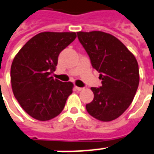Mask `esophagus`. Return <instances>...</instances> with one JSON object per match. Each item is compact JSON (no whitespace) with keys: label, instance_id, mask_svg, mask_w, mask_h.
<instances>
[{"label":"esophagus","instance_id":"34e87169","mask_svg":"<svg viewBox=\"0 0 154 154\" xmlns=\"http://www.w3.org/2000/svg\"><path fill=\"white\" fill-rule=\"evenodd\" d=\"M75 88L77 89V91H82L83 89V88H79V87H75Z\"/></svg>","mask_w":154,"mask_h":154}]
</instances>
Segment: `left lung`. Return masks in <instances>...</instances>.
Returning a JSON list of instances; mask_svg holds the SVG:
<instances>
[{
	"instance_id": "obj_1",
	"label": "left lung",
	"mask_w": 154,
	"mask_h": 154,
	"mask_svg": "<svg viewBox=\"0 0 154 154\" xmlns=\"http://www.w3.org/2000/svg\"><path fill=\"white\" fill-rule=\"evenodd\" d=\"M77 34L102 80L100 88H91L94 98L86 109L100 121L114 120L127 110L136 94L139 84L137 60L111 34L96 31Z\"/></svg>"
}]
</instances>
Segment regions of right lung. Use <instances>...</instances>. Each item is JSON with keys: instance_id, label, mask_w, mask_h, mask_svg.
Here are the masks:
<instances>
[{"instance_id": "obj_1", "label": "right lung", "mask_w": 154, "mask_h": 154, "mask_svg": "<svg viewBox=\"0 0 154 154\" xmlns=\"http://www.w3.org/2000/svg\"><path fill=\"white\" fill-rule=\"evenodd\" d=\"M77 35L75 32H41L15 57L11 67L14 96L31 117L47 121L59 115L72 92L73 84L51 77L58 56Z\"/></svg>"}]
</instances>
